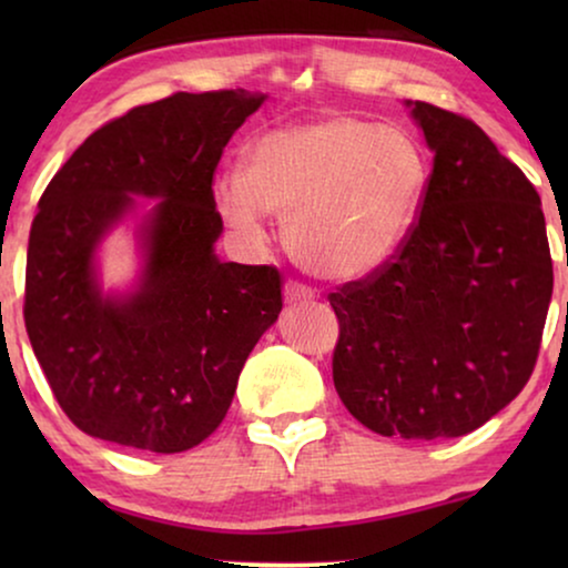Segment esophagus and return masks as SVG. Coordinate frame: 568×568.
<instances>
[{
	"instance_id": "esophagus-1",
	"label": "esophagus",
	"mask_w": 568,
	"mask_h": 568,
	"mask_svg": "<svg viewBox=\"0 0 568 568\" xmlns=\"http://www.w3.org/2000/svg\"><path fill=\"white\" fill-rule=\"evenodd\" d=\"M284 300L286 305H307L315 300V292L302 282H290L284 286Z\"/></svg>"
}]
</instances>
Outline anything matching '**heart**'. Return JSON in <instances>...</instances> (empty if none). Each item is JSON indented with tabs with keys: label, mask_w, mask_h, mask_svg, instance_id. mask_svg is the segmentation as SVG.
I'll list each match as a JSON object with an SVG mask.
<instances>
[{
	"label": "heart",
	"mask_w": 568,
	"mask_h": 568,
	"mask_svg": "<svg viewBox=\"0 0 568 568\" xmlns=\"http://www.w3.org/2000/svg\"><path fill=\"white\" fill-rule=\"evenodd\" d=\"M426 185L429 160L406 131L325 115L263 134L247 175L220 178L216 204L247 237L263 235L266 212L282 216L302 266L333 282H356L400 253Z\"/></svg>",
	"instance_id": "heart-1"
}]
</instances>
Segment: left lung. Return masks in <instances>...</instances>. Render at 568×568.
I'll use <instances>...</instances> for the list:
<instances>
[{"instance_id":"obj_1","label":"left lung","mask_w":568,"mask_h":568,"mask_svg":"<svg viewBox=\"0 0 568 568\" xmlns=\"http://www.w3.org/2000/svg\"><path fill=\"white\" fill-rule=\"evenodd\" d=\"M434 152L400 253L331 294L333 385L383 437H463L519 395L554 294L540 196L465 115L410 103Z\"/></svg>"}]
</instances>
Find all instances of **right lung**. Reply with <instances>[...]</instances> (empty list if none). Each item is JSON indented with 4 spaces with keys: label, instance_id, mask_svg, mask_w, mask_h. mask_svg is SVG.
<instances>
[{
    "label": "right lung",
    "instance_id": "obj_1",
    "mask_svg": "<svg viewBox=\"0 0 568 568\" xmlns=\"http://www.w3.org/2000/svg\"><path fill=\"white\" fill-rule=\"evenodd\" d=\"M263 100L175 92L131 108L45 185L22 315L53 398L90 437L162 455L196 447L227 416L247 354L282 313L274 266L214 253V170ZM134 195L161 199L143 225V276L134 293L103 295L97 245Z\"/></svg>",
    "mask_w": 568,
    "mask_h": 568
}]
</instances>
